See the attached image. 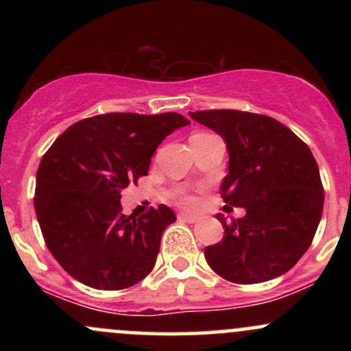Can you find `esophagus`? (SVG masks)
I'll return each mask as SVG.
<instances>
[{
    "label": "esophagus",
    "instance_id": "1",
    "mask_svg": "<svg viewBox=\"0 0 351 351\" xmlns=\"http://www.w3.org/2000/svg\"><path fill=\"white\" fill-rule=\"evenodd\" d=\"M178 217L181 221H184V223H198V221H199V216L188 215V213H180Z\"/></svg>",
    "mask_w": 351,
    "mask_h": 351
}]
</instances>
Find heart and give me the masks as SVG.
Returning <instances> with one entry per match:
<instances>
[{
	"label": "heart",
	"instance_id": "heart-1",
	"mask_svg": "<svg viewBox=\"0 0 351 351\" xmlns=\"http://www.w3.org/2000/svg\"><path fill=\"white\" fill-rule=\"evenodd\" d=\"M189 203H191V201H189Z\"/></svg>",
	"mask_w": 351,
	"mask_h": 351
}]
</instances>
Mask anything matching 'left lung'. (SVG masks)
<instances>
[{
    "label": "left lung",
    "instance_id": "8db88e82",
    "mask_svg": "<svg viewBox=\"0 0 351 351\" xmlns=\"http://www.w3.org/2000/svg\"><path fill=\"white\" fill-rule=\"evenodd\" d=\"M189 117L223 136L229 153L221 196L245 216L226 223L223 241L204 249L209 267L234 284H259L304 256L324 211V186L310 148L267 115L199 110Z\"/></svg>",
    "mask_w": 351,
    "mask_h": 351
}]
</instances>
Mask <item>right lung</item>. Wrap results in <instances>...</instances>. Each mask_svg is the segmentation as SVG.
<instances>
[{
	"mask_svg": "<svg viewBox=\"0 0 351 351\" xmlns=\"http://www.w3.org/2000/svg\"><path fill=\"white\" fill-rule=\"evenodd\" d=\"M186 125L175 112H114L71 125L51 145L36 173V216L47 249L74 279L120 291L152 272L176 216L165 204L125 216L120 193L147 175L156 147Z\"/></svg>",
	"mask_w": 351,
	"mask_h": 351,
	"instance_id": "add662e5",
	"label": "right lung"
}]
</instances>
